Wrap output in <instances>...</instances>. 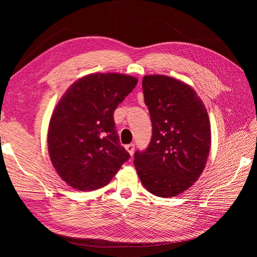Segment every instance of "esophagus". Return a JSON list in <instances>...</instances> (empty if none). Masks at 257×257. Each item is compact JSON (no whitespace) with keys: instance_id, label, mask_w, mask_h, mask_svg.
I'll use <instances>...</instances> for the list:
<instances>
[{"instance_id":"esophagus-1","label":"esophagus","mask_w":257,"mask_h":257,"mask_svg":"<svg viewBox=\"0 0 257 257\" xmlns=\"http://www.w3.org/2000/svg\"><path fill=\"white\" fill-rule=\"evenodd\" d=\"M125 149H126V151H127L131 155H133L134 150H135V145H134V144L126 145V146H125Z\"/></svg>"}]
</instances>
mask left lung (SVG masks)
Here are the masks:
<instances>
[{"label":"left lung","mask_w":257,"mask_h":257,"mask_svg":"<svg viewBox=\"0 0 257 257\" xmlns=\"http://www.w3.org/2000/svg\"><path fill=\"white\" fill-rule=\"evenodd\" d=\"M152 138L136 151L134 165L145 188L159 197H173L198 180L211 147L207 109L191 85L164 75L143 78Z\"/></svg>","instance_id":"1"}]
</instances>
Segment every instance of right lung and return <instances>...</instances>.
I'll use <instances>...</instances> for the list:
<instances>
[{
  "mask_svg": "<svg viewBox=\"0 0 257 257\" xmlns=\"http://www.w3.org/2000/svg\"><path fill=\"white\" fill-rule=\"evenodd\" d=\"M137 81L123 74H91L74 82L60 99L49 123L48 151L69 186L103 188L130 159L116 134L113 112Z\"/></svg>",
  "mask_w": 257,
  "mask_h": 257,
  "instance_id": "right-lung-1",
  "label": "right lung"
}]
</instances>
